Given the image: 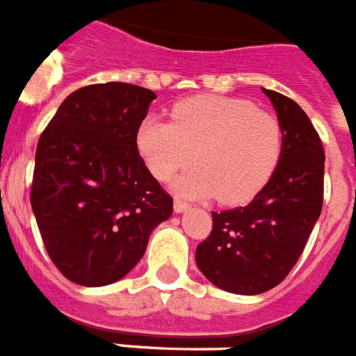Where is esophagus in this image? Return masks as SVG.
<instances>
[{
	"label": "esophagus",
	"mask_w": 356,
	"mask_h": 356,
	"mask_svg": "<svg viewBox=\"0 0 356 356\" xmlns=\"http://www.w3.org/2000/svg\"><path fill=\"white\" fill-rule=\"evenodd\" d=\"M188 208H190V204L184 202V200H181V199H175V200H174V209H175V213H184Z\"/></svg>",
	"instance_id": "esophagus-1"
}]
</instances>
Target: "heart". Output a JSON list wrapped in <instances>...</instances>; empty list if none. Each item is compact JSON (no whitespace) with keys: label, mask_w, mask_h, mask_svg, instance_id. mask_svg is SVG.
Returning <instances> with one entry per match:
<instances>
[{"label":"heart","mask_w":356,"mask_h":356,"mask_svg":"<svg viewBox=\"0 0 356 356\" xmlns=\"http://www.w3.org/2000/svg\"><path fill=\"white\" fill-rule=\"evenodd\" d=\"M136 145L159 181L195 157L197 166L175 181V190L191 197L216 195L233 206L251 200L267 184L280 161L283 134L280 122L251 102L197 97L175 105L172 123L143 120Z\"/></svg>","instance_id":"obj_1"}]
</instances>
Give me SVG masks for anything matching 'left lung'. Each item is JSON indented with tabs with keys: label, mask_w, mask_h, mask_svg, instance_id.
Returning a JSON list of instances; mask_svg holds the SVG:
<instances>
[{
	"label": "left lung",
	"mask_w": 356,
	"mask_h": 356,
	"mask_svg": "<svg viewBox=\"0 0 356 356\" xmlns=\"http://www.w3.org/2000/svg\"><path fill=\"white\" fill-rule=\"evenodd\" d=\"M261 89L283 134L276 170L247 206L211 211V234L195 251L197 267L213 285L242 296L267 292L289 276L324 195V150L310 118L292 98Z\"/></svg>",
	"instance_id": "left-lung-1"
}]
</instances>
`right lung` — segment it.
Instances as JSON below:
<instances>
[{"label":"right lung","instance_id":"add662e5","mask_svg":"<svg viewBox=\"0 0 356 356\" xmlns=\"http://www.w3.org/2000/svg\"><path fill=\"white\" fill-rule=\"evenodd\" d=\"M156 92L92 84L60 104L37 143L33 215L63 276L84 286L122 280L172 216L174 199L138 152L136 132Z\"/></svg>","mask_w":356,"mask_h":356}]
</instances>
